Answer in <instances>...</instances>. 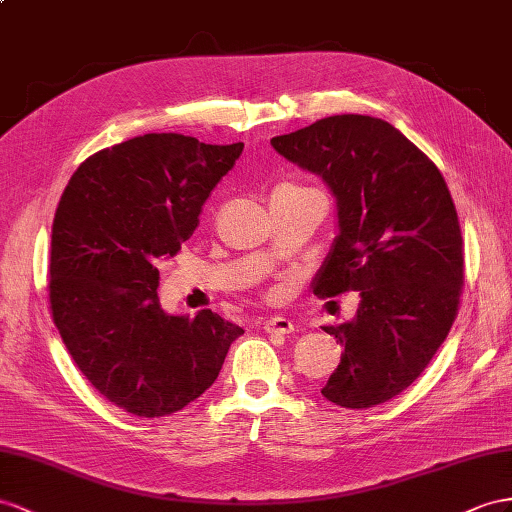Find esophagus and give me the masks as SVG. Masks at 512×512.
<instances>
[{
	"label": "esophagus",
	"instance_id": "1",
	"mask_svg": "<svg viewBox=\"0 0 512 512\" xmlns=\"http://www.w3.org/2000/svg\"><path fill=\"white\" fill-rule=\"evenodd\" d=\"M264 331L272 335H290L294 333V322L290 318L283 316H272L264 322Z\"/></svg>",
	"mask_w": 512,
	"mask_h": 512
}]
</instances>
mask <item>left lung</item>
Instances as JSON below:
<instances>
[{"label":"left lung","instance_id":"8db88e82","mask_svg":"<svg viewBox=\"0 0 512 512\" xmlns=\"http://www.w3.org/2000/svg\"><path fill=\"white\" fill-rule=\"evenodd\" d=\"M322 177L339 233L316 277L322 298L359 292L357 316L324 326L344 346L322 396L344 409L396 398L448 337L465 281L456 207L439 168L383 119L326 116L272 138Z\"/></svg>","mask_w":512,"mask_h":512}]
</instances>
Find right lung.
Wrapping results in <instances>:
<instances>
[{
    "label": "right lung",
    "instance_id": "right-lung-1",
    "mask_svg": "<svg viewBox=\"0 0 512 512\" xmlns=\"http://www.w3.org/2000/svg\"><path fill=\"white\" fill-rule=\"evenodd\" d=\"M242 149L144 134L90 155L62 192L51 227V316L90 385L131 415L188 406L244 333L212 309L168 316L157 298V264L190 240Z\"/></svg>",
    "mask_w": 512,
    "mask_h": 512
}]
</instances>
